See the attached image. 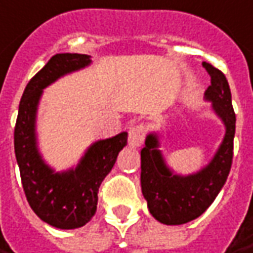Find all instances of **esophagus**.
<instances>
[{
	"label": "esophagus",
	"instance_id": "obj_1",
	"mask_svg": "<svg viewBox=\"0 0 253 253\" xmlns=\"http://www.w3.org/2000/svg\"><path fill=\"white\" fill-rule=\"evenodd\" d=\"M144 140V126L143 125H135L129 129V136H128V144L130 147L136 149Z\"/></svg>",
	"mask_w": 253,
	"mask_h": 253
}]
</instances>
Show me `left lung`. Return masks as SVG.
I'll return each instance as SVG.
<instances>
[{
    "mask_svg": "<svg viewBox=\"0 0 253 253\" xmlns=\"http://www.w3.org/2000/svg\"><path fill=\"white\" fill-rule=\"evenodd\" d=\"M203 66L211 76V86L205 100L224 125V136L216 153L204 168L189 175H180L169 168L160 150L158 132H150L140 151V184L150 213L164 224L176 226L201 216L216 198L229 176L233 161L236 114L226 77L212 64Z\"/></svg>",
    "mask_w": 253,
    "mask_h": 253,
    "instance_id": "obj_1",
    "label": "left lung"
}]
</instances>
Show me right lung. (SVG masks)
<instances>
[{
	"label": "right lung",
	"instance_id": "add662e5",
	"mask_svg": "<svg viewBox=\"0 0 253 253\" xmlns=\"http://www.w3.org/2000/svg\"><path fill=\"white\" fill-rule=\"evenodd\" d=\"M92 63L89 55L57 53L27 84L19 104L15 126V154L24 194L42 222L62 230L83 227L96 212L97 193L126 146L128 133L96 140L85 150L76 167L56 172L38 149L37 113L43 89L60 77Z\"/></svg>",
	"mask_w": 253,
	"mask_h": 253
}]
</instances>
